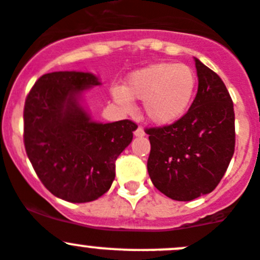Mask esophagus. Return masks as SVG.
Instances as JSON below:
<instances>
[{
    "label": "esophagus",
    "mask_w": 260,
    "mask_h": 260,
    "mask_svg": "<svg viewBox=\"0 0 260 260\" xmlns=\"http://www.w3.org/2000/svg\"><path fill=\"white\" fill-rule=\"evenodd\" d=\"M135 136H136V137H142V136H145L144 128H142L141 125H138V127L136 128V131H135Z\"/></svg>",
    "instance_id": "1"
}]
</instances>
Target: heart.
<instances>
[{
  "mask_svg": "<svg viewBox=\"0 0 260 260\" xmlns=\"http://www.w3.org/2000/svg\"><path fill=\"white\" fill-rule=\"evenodd\" d=\"M196 74L188 65L156 62L136 70L124 88L114 87L111 94L124 110L133 100L144 101L145 114L152 123L168 125L187 113L196 91Z\"/></svg>",
  "mask_w": 260,
  "mask_h": 260,
  "instance_id": "1",
  "label": "heart"
}]
</instances>
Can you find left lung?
Instances as JSON below:
<instances>
[{
    "instance_id": "1",
    "label": "left lung",
    "mask_w": 260,
    "mask_h": 260,
    "mask_svg": "<svg viewBox=\"0 0 260 260\" xmlns=\"http://www.w3.org/2000/svg\"><path fill=\"white\" fill-rule=\"evenodd\" d=\"M199 87L187 113L172 124L146 128L147 172L155 187L177 201L214 190L235 152L234 103L217 73L195 59Z\"/></svg>"
}]
</instances>
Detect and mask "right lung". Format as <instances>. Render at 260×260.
I'll return each instance as SVG.
<instances>
[{
	"label": "right lung",
	"instance_id": "right-lung-1",
	"mask_svg": "<svg viewBox=\"0 0 260 260\" xmlns=\"http://www.w3.org/2000/svg\"><path fill=\"white\" fill-rule=\"evenodd\" d=\"M97 84L91 73H47L24 105V146L33 169L52 195L70 203L93 201L110 188L116 157L137 128L129 119L92 122L79 97Z\"/></svg>",
	"mask_w": 260,
	"mask_h": 260
}]
</instances>
